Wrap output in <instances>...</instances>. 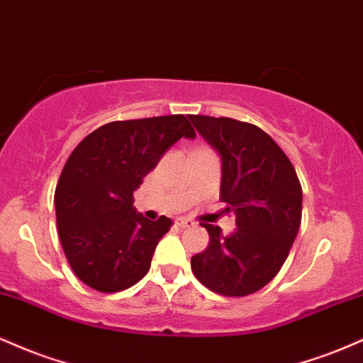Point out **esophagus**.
Masks as SVG:
<instances>
[{"instance_id": "obj_1", "label": "esophagus", "mask_w": 363, "mask_h": 363, "mask_svg": "<svg viewBox=\"0 0 363 363\" xmlns=\"http://www.w3.org/2000/svg\"><path fill=\"white\" fill-rule=\"evenodd\" d=\"M176 225L177 227H181V228H189V227H194V222L193 220H189V218H177L176 220Z\"/></svg>"}]
</instances>
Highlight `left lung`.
Segmentation results:
<instances>
[{
    "label": "left lung",
    "instance_id": "obj_1",
    "mask_svg": "<svg viewBox=\"0 0 363 363\" xmlns=\"http://www.w3.org/2000/svg\"><path fill=\"white\" fill-rule=\"evenodd\" d=\"M222 157L220 199L235 215L237 228L203 222L210 244L191 257V269L206 289L245 297L277 277L302 220V186L290 158L256 124L232 118L189 116Z\"/></svg>",
    "mask_w": 363,
    "mask_h": 363
}]
</instances>
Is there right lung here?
<instances>
[{
	"mask_svg": "<svg viewBox=\"0 0 363 363\" xmlns=\"http://www.w3.org/2000/svg\"><path fill=\"white\" fill-rule=\"evenodd\" d=\"M182 136H196L182 114L114 121L68 157L54 193L57 234L73 273L90 289L114 294L148 273L172 220L136 213L133 193Z\"/></svg>",
	"mask_w": 363,
	"mask_h": 363,
	"instance_id": "add662e5",
	"label": "right lung"
}]
</instances>
